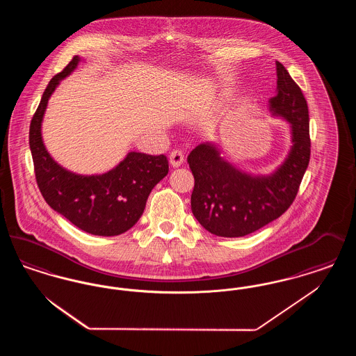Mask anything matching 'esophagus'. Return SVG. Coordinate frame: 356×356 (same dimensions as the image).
Returning <instances> with one entry per match:
<instances>
[{"label": "esophagus", "instance_id": "obj_1", "mask_svg": "<svg viewBox=\"0 0 356 356\" xmlns=\"http://www.w3.org/2000/svg\"><path fill=\"white\" fill-rule=\"evenodd\" d=\"M170 163L173 168H179L184 163V154H183V152L181 151L170 152Z\"/></svg>", "mask_w": 356, "mask_h": 356}]
</instances>
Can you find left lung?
Instances as JSON below:
<instances>
[{
    "mask_svg": "<svg viewBox=\"0 0 356 356\" xmlns=\"http://www.w3.org/2000/svg\"><path fill=\"white\" fill-rule=\"evenodd\" d=\"M276 95L268 100L273 118L289 124L291 147L284 161L268 175H252L221 156L216 143L197 145L188 156L195 177L191 196L193 216L222 237L250 235L280 218L295 200L309 163V118L302 89L276 63Z\"/></svg>",
    "mask_w": 356,
    "mask_h": 356,
    "instance_id": "left-lung-1",
    "label": "left lung"
}]
</instances>
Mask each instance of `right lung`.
I'll use <instances>...</instances> for the list:
<instances>
[{
    "mask_svg": "<svg viewBox=\"0 0 356 356\" xmlns=\"http://www.w3.org/2000/svg\"><path fill=\"white\" fill-rule=\"evenodd\" d=\"M80 61L74 56L51 79L31 122L29 145L35 180L45 202L72 224L90 235L118 236L141 218L151 191L168 175V160L164 154L132 151L113 170L88 176L61 167L51 157L41 132L44 115L56 88Z\"/></svg>",
    "mask_w": 356,
    "mask_h": 356,
    "instance_id": "1",
    "label": "right lung"
}]
</instances>
